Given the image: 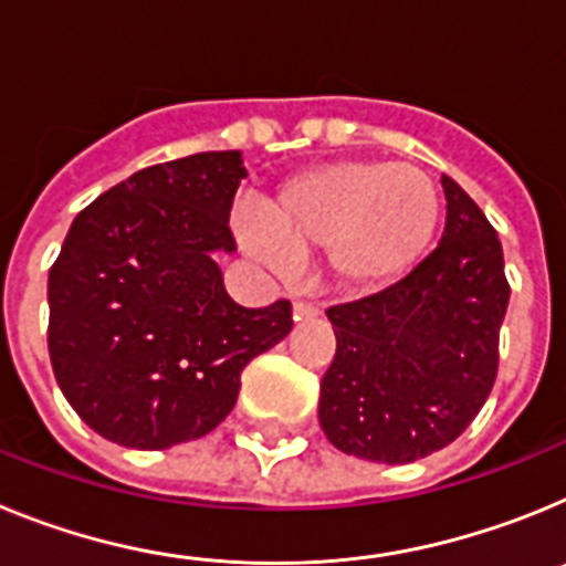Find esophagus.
I'll list each match as a JSON object with an SVG mask.
<instances>
[{
	"label": "esophagus",
	"mask_w": 566,
	"mask_h": 566,
	"mask_svg": "<svg viewBox=\"0 0 566 566\" xmlns=\"http://www.w3.org/2000/svg\"><path fill=\"white\" fill-rule=\"evenodd\" d=\"M319 314V308L314 306V303H306V300H297L292 306V317L297 319V323H303V319H314Z\"/></svg>",
	"instance_id": "esophagus-1"
}]
</instances>
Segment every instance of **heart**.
I'll list each match as a JSON object with an SVG mask.
<instances>
[{
	"label": "heart",
	"instance_id": "heart-1",
	"mask_svg": "<svg viewBox=\"0 0 566 566\" xmlns=\"http://www.w3.org/2000/svg\"><path fill=\"white\" fill-rule=\"evenodd\" d=\"M437 184L411 164L328 161L289 178L247 232L269 263L326 249L343 289L374 292L411 272L439 229Z\"/></svg>",
	"mask_w": 566,
	"mask_h": 566
}]
</instances>
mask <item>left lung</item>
I'll use <instances>...</instances> for the list:
<instances>
[{"mask_svg":"<svg viewBox=\"0 0 566 566\" xmlns=\"http://www.w3.org/2000/svg\"><path fill=\"white\" fill-rule=\"evenodd\" d=\"M439 247L394 286L328 308L337 354L319 382V428L348 457L408 464L442 451L496 382L510 303L504 252L482 209L442 175Z\"/></svg>","mask_w":566,"mask_h":566,"instance_id":"left-lung-1","label":"left lung"}]
</instances>
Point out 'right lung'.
Wrapping results in <instances>:
<instances>
[{
    "mask_svg": "<svg viewBox=\"0 0 566 566\" xmlns=\"http://www.w3.org/2000/svg\"><path fill=\"white\" fill-rule=\"evenodd\" d=\"M238 149L155 164L76 214L48 277V348L73 411L104 439L164 451L214 431L240 371L292 332V303L243 308L218 252H234Z\"/></svg>",
    "mask_w": 566,
    "mask_h": 566,
    "instance_id": "add662e5",
    "label": "right lung"
}]
</instances>
